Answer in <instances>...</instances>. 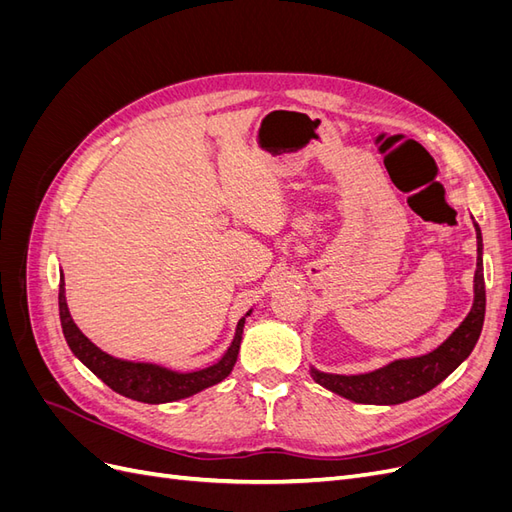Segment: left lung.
I'll list each match as a JSON object with an SVG mask.
<instances>
[{
  "label": "left lung",
  "mask_w": 512,
  "mask_h": 512,
  "mask_svg": "<svg viewBox=\"0 0 512 512\" xmlns=\"http://www.w3.org/2000/svg\"><path fill=\"white\" fill-rule=\"evenodd\" d=\"M476 226L478 239V260L474 275V305L468 318L459 324V329L446 339V342L425 356L416 359H404L386 365L378 371L363 376H335L320 374L312 369L314 380L337 395H342L356 404H374V406H395L404 404L414 397H421L433 386H438L448 374L468 359L474 350L480 331L485 322V277H483V239L480 228Z\"/></svg>",
  "instance_id": "left-lung-1"
}]
</instances>
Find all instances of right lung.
Wrapping results in <instances>:
<instances>
[{
  "label": "right lung",
  "instance_id": "right-lung-1",
  "mask_svg": "<svg viewBox=\"0 0 512 512\" xmlns=\"http://www.w3.org/2000/svg\"><path fill=\"white\" fill-rule=\"evenodd\" d=\"M247 316H250V312H247ZM59 318H61V329H64V335H66V342L74 352V356H79V359L94 371L106 386H111L115 393L136 401H143V404H166V401L185 399L209 389L213 384L222 382L237 363L243 324H245V318H241L237 324L235 339H232V344L228 352L222 356V361H218L207 369L192 371V374H177V371H170L158 365L113 359L111 354H106L91 344L89 339L79 331V327H76L68 312L66 294H64V275L59 277Z\"/></svg>",
  "mask_w": 512,
  "mask_h": 512
}]
</instances>
